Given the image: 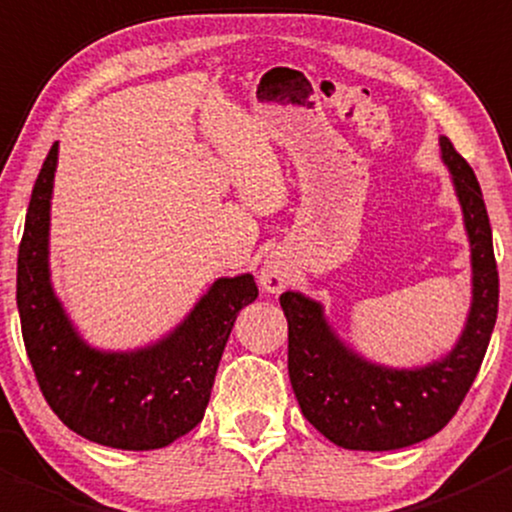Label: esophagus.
<instances>
[{
	"label": "esophagus",
	"instance_id": "1",
	"mask_svg": "<svg viewBox=\"0 0 512 512\" xmlns=\"http://www.w3.org/2000/svg\"><path fill=\"white\" fill-rule=\"evenodd\" d=\"M289 282V272L285 262H280L277 257H270V260L262 262L260 267V285L267 289V292H282Z\"/></svg>",
	"mask_w": 512,
	"mask_h": 512
}]
</instances>
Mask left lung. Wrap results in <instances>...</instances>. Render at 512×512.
<instances>
[{
	"instance_id": "8db88e82",
	"label": "left lung",
	"mask_w": 512,
	"mask_h": 512,
	"mask_svg": "<svg viewBox=\"0 0 512 512\" xmlns=\"http://www.w3.org/2000/svg\"><path fill=\"white\" fill-rule=\"evenodd\" d=\"M471 242L473 299L456 347L416 369H391L359 356L332 329L324 307L299 292L280 297L289 327L287 366L304 418L349 451H396L441 431L466 399L498 317L493 232L476 173L441 136Z\"/></svg>"
}]
</instances>
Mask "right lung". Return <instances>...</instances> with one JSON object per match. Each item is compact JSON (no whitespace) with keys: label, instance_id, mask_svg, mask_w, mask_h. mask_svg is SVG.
Wrapping results in <instances>:
<instances>
[{"label":"right lung","instance_id":"right-lung-1","mask_svg":"<svg viewBox=\"0 0 512 512\" xmlns=\"http://www.w3.org/2000/svg\"><path fill=\"white\" fill-rule=\"evenodd\" d=\"M59 143L36 178L17 260V307L46 404L89 441L153 451L203 421L237 312L257 299L252 275L220 277L160 342L136 352L89 347L51 287L49 210Z\"/></svg>","mask_w":512,"mask_h":512}]
</instances>
